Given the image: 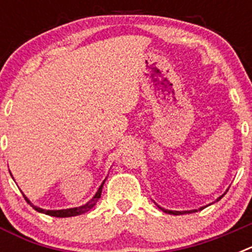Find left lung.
Segmentation results:
<instances>
[{"label": "left lung", "instance_id": "left-lung-1", "mask_svg": "<svg viewBox=\"0 0 252 252\" xmlns=\"http://www.w3.org/2000/svg\"><path fill=\"white\" fill-rule=\"evenodd\" d=\"M227 190H228V189H227ZM227 190H226V192H227ZM226 192H224L223 194L221 195V197H218L217 199H216V202H218V201H220V199H221V198L223 197L224 194H226ZM213 203H215V202H213ZM157 206H158V204H157ZM208 206H211V204H207V206H203V207H201V208H198V209H190V211H170V209H165V208H162V207H160V206H158V207H159V208L161 209L162 212L169 213V215L179 216V215H186V213H194V212H197V211H201V209L206 208V207H208Z\"/></svg>", "mask_w": 252, "mask_h": 252}]
</instances>
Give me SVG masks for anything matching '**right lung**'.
<instances>
[{
    "mask_svg": "<svg viewBox=\"0 0 252 252\" xmlns=\"http://www.w3.org/2000/svg\"><path fill=\"white\" fill-rule=\"evenodd\" d=\"M107 179V178H106ZM106 179L103 180L101 183V186L98 187V189H97V192H95V194L93 195L92 198H91L90 201L87 202V203L82 204V206L79 207H74V208H66V209H44V208H40V207L35 206V204L31 203L30 201H29V198L26 197L24 193H22V195H24V198L26 199V202H28L29 204H30L32 208L35 209V211H37V212L40 213H45V215L48 216H53V217H59V218H64V217H73V216H79V215H83V213L88 212L90 209H92L93 207L95 206V203L98 202V199L101 198V193H102V188H103V184L104 182H106Z\"/></svg>",
    "mask_w": 252,
    "mask_h": 252,
    "instance_id": "right-lung-1",
    "label": "right lung"
}]
</instances>
